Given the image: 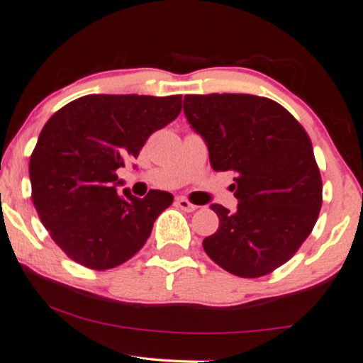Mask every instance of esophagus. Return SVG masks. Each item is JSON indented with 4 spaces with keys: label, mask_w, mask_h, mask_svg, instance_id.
<instances>
[{
    "label": "esophagus",
    "mask_w": 363,
    "mask_h": 363,
    "mask_svg": "<svg viewBox=\"0 0 363 363\" xmlns=\"http://www.w3.org/2000/svg\"><path fill=\"white\" fill-rule=\"evenodd\" d=\"M176 206L181 208V211H184V212H194L197 208V206H194L192 202H189L187 199H184V197H179L176 201Z\"/></svg>",
    "instance_id": "34e87169"
}]
</instances>
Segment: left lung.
I'll return each instance as SVG.
<instances>
[{
	"mask_svg": "<svg viewBox=\"0 0 363 363\" xmlns=\"http://www.w3.org/2000/svg\"><path fill=\"white\" fill-rule=\"evenodd\" d=\"M184 113L208 147L213 171H233L235 212L218 203V228L203 250L240 278L273 273L298 252L318 222L323 179L308 133L267 96H184Z\"/></svg>",
	"mask_w": 363,
	"mask_h": 363,
	"instance_id": "obj_1",
	"label": "left lung"
}]
</instances>
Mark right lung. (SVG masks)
Returning <instances> with one entry per match:
<instances>
[{
  "label": "right lung",
  "instance_id": "1",
  "mask_svg": "<svg viewBox=\"0 0 363 363\" xmlns=\"http://www.w3.org/2000/svg\"><path fill=\"white\" fill-rule=\"evenodd\" d=\"M182 95H85L50 116L29 161L30 197L50 238L70 259L110 269L140 252L169 192H116V171L152 133L177 118Z\"/></svg>",
  "mask_w": 363,
  "mask_h": 363
}]
</instances>
